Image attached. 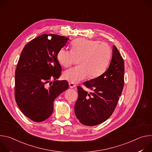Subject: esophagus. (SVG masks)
Wrapping results in <instances>:
<instances>
[{
  "label": "esophagus",
  "mask_w": 152,
  "mask_h": 152,
  "mask_svg": "<svg viewBox=\"0 0 152 152\" xmlns=\"http://www.w3.org/2000/svg\"><path fill=\"white\" fill-rule=\"evenodd\" d=\"M69 84V86H70V88H76V85H75L74 83L70 82Z\"/></svg>",
  "instance_id": "1"
}]
</instances>
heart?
<instances>
[{
    "instance_id": "1",
    "label": "heart",
    "mask_w": 152,
    "mask_h": 152,
    "mask_svg": "<svg viewBox=\"0 0 152 152\" xmlns=\"http://www.w3.org/2000/svg\"><path fill=\"white\" fill-rule=\"evenodd\" d=\"M112 56L110 46L97 40L78 38L72 42V50L61 48L57 59L64 67H69L76 59L79 67L64 72L63 77L73 83H78L89 76L94 79L103 75L109 66Z\"/></svg>"
}]
</instances>
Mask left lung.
Masks as SVG:
<instances>
[{
	"mask_svg": "<svg viewBox=\"0 0 152 152\" xmlns=\"http://www.w3.org/2000/svg\"><path fill=\"white\" fill-rule=\"evenodd\" d=\"M124 72L123 59L114 46L112 59L107 70L99 77L83 83L93 92L88 93L77 86L78 98L75 113L82 124L96 126L112 115L123 88Z\"/></svg>",
	"mask_w": 152,
	"mask_h": 152,
	"instance_id": "1",
	"label": "left lung"
}]
</instances>
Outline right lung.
<instances>
[{
    "instance_id": "right-lung-1",
    "label": "right lung",
    "mask_w": 152,
    "mask_h": 152,
    "mask_svg": "<svg viewBox=\"0 0 152 152\" xmlns=\"http://www.w3.org/2000/svg\"><path fill=\"white\" fill-rule=\"evenodd\" d=\"M69 38L56 34H43L29 42L21 53L15 73V99L21 111L35 122L48 118L53 102L69 88L67 80H55L61 76L57 53Z\"/></svg>"
}]
</instances>
